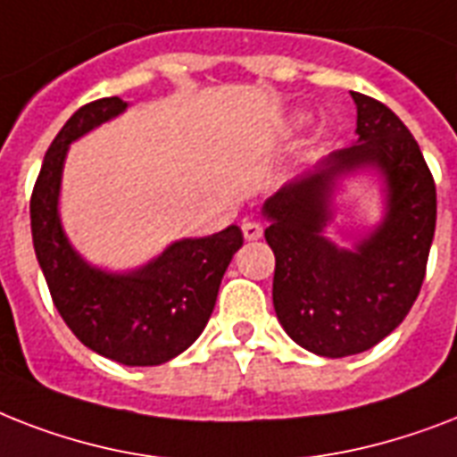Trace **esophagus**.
<instances>
[{
	"label": "esophagus",
	"instance_id": "1",
	"mask_svg": "<svg viewBox=\"0 0 457 457\" xmlns=\"http://www.w3.org/2000/svg\"><path fill=\"white\" fill-rule=\"evenodd\" d=\"M242 232H244V239L246 242H256V239H261L263 237V225L258 220H246L242 225Z\"/></svg>",
	"mask_w": 457,
	"mask_h": 457
}]
</instances>
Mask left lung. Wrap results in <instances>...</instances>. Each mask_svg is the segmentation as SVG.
Returning a JSON list of instances; mask_svg holds the SVG:
<instances>
[{
    "label": "left lung",
    "instance_id": "left-lung-1",
    "mask_svg": "<svg viewBox=\"0 0 457 457\" xmlns=\"http://www.w3.org/2000/svg\"><path fill=\"white\" fill-rule=\"evenodd\" d=\"M351 96L358 142L263 204L278 320L299 346L325 358L362 353L403 322L425 282L436 228V185L411 130L382 102ZM362 164L385 175L390 208L368 240L339 250L321 235L333 179Z\"/></svg>",
    "mask_w": 457,
    "mask_h": 457
}]
</instances>
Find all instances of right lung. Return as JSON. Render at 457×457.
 <instances>
[{
  "label": "right lung",
  "mask_w": 457,
  "mask_h": 457,
  "mask_svg": "<svg viewBox=\"0 0 457 457\" xmlns=\"http://www.w3.org/2000/svg\"><path fill=\"white\" fill-rule=\"evenodd\" d=\"M125 106L118 96L85 104L54 137L32 187V246L56 311L85 346L123 365H161L204 332L244 237L229 225L218 235L182 239L128 275L96 270L75 253L56 213L68 145Z\"/></svg>",
  "instance_id": "add662e5"
}]
</instances>
